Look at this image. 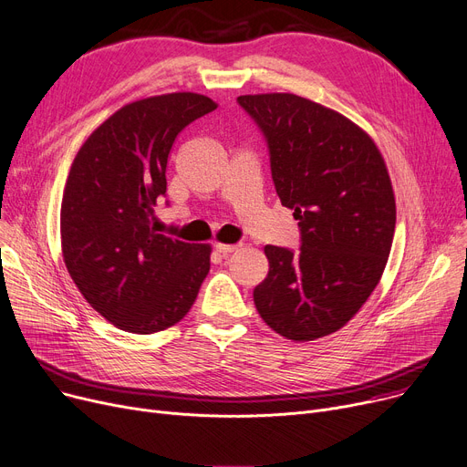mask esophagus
<instances>
[{"label":"esophagus","mask_w":467,"mask_h":467,"mask_svg":"<svg viewBox=\"0 0 467 467\" xmlns=\"http://www.w3.org/2000/svg\"><path fill=\"white\" fill-rule=\"evenodd\" d=\"M237 246H239V244H228V243H216V244H214V249H216V253H221L223 256H228V254H232L234 251H237Z\"/></svg>","instance_id":"esophagus-1"}]
</instances>
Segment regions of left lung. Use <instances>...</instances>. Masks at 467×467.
Returning a JSON list of instances; mask_svg holds the SVG:
<instances>
[{"mask_svg": "<svg viewBox=\"0 0 467 467\" xmlns=\"http://www.w3.org/2000/svg\"><path fill=\"white\" fill-rule=\"evenodd\" d=\"M265 137L281 203L294 211L299 251L267 244L254 288L264 322L292 341L343 327L380 281L396 228L392 182L371 137L296 94L239 96Z\"/></svg>", "mask_w": 467, "mask_h": 467, "instance_id": "8db88e82", "label": "left lung"}]
</instances>
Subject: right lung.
I'll return each instance as SVG.
<instances>
[{"mask_svg": "<svg viewBox=\"0 0 467 467\" xmlns=\"http://www.w3.org/2000/svg\"><path fill=\"white\" fill-rule=\"evenodd\" d=\"M214 109L192 92L128 103L71 163L60 211L64 262L88 304L124 332L177 324L207 277L211 246L160 234L154 207L166 196L175 137Z\"/></svg>", "mask_w": 467, "mask_h": 467, "instance_id": "obj_1", "label": "right lung"}]
</instances>
